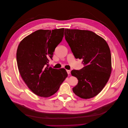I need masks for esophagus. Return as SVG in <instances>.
Returning a JSON list of instances; mask_svg holds the SVG:
<instances>
[{
    "label": "esophagus",
    "instance_id": "obj_1",
    "mask_svg": "<svg viewBox=\"0 0 128 128\" xmlns=\"http://www.w3.org/2000/svg\"><path fill=\"white\" fill-rule=\"evenodd\" d=\"M66 72H67L68 74V75H69V74H70V72H71V71H70V70H66Z\"/></svg>",
    "mask_w": 128,
    "mask_h": 128
}]
</instances>
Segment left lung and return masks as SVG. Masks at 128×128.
<instances>
[{"label":"left lung","mask_w":128,"mask_h":128,"mask_svg":"<svg viewBox=\"0 0 128 128\" xmlns=\"http://www.w3.org/2000/svg\"><path fill=\"white\" fill-rule=\"evenodd\" d=\"M64 36L75 58L82 59L84 65L80 70L71 71L78 80L73 92L82 98H92L101 92L110 76L109 47L104 38L88 30L66 28Z\"/></svg>","instance_id":"left-lung-1"}]
</instances>
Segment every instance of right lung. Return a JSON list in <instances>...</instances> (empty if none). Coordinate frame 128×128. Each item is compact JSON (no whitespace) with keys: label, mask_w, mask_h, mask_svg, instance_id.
<instances>
[{"label":"right lung","mask_w":128,"mask_h":128,"mask_svg":"<svg viewBox=\"0 0 128 128\" xmlns=\"http://www.w3.org/2000/svg\"><path fill=\"white\" fill-rule=\"evenodd\" d=\"M64 30H38L23 38L18 46L16 62L20 74L28 88L39 96L54 95L68 76L64 69H53L48 64L63 38Z\"/></svg>","instance_id":"obj_1"}]
</instances>
